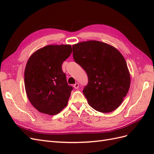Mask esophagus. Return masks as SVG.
<instances>
[{
  "mask_svg": "<svg viewBox=\"0 0 154 154\" xmlns=\"http://www.w3.org/2000/svg\"><path fill=\"white\" fill-rule=\"evenodd\" d=\"M73 87H74V88H75V89H77V88H78V87H79V83H76L75 84L73 85Z\"/></svg>",
  "mask_w": 154,
  "mask_h": 154,
  "instance_id": "1",
  "label": "esophagus"
}]
</instances>
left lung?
I'll list each match as a JSON object with an SVG mask.
<instances>
[{
  "mask_svg": "<svg viewBox=\"0 0 154 154\" xmlns=\"http://www.w3.org/2000/svg\"><path fill=\"white\" fill-rule=\"evenodd\" d=\"M73 58L87 74L83 93L89 105L103 113L122 104L130 85V75L123 55L113 46L96 40L72 45Z\"/></svg>",
  "mask_w": 154,
  "mask_h": 154,
  "instance_id": "obj_1",
  "label": "left lung"
}]
</instances>
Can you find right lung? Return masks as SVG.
<instances>
[{"instance_id": "1", "label": "right lung", "mask_w": 154, "mask_h": 154, "mask_svg": "<svg viewBox=\"0 0 154 154\" xmlns=\"http://www.w3.org/2000/svg\"><path fill=\"white\" fill-rule=\"evenodd\" d=\"M72 53L71 45H49L36 51L27 62L24 85L29 101L40 112L58 114L72 90L62 69Z\"/></svg>"}]
</instances>
